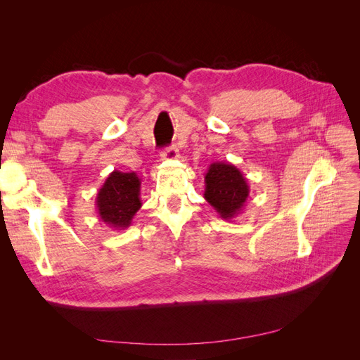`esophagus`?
I'll use <instances>...</instances> for the list:
<instances>
[{"mask_svg": "<svg viewBox=\"0 0 360 360\" xmlns=\"http://www.w3.org/2000/svg\"><path fill=\"white\" fill-rule=\"evenodd\" d=\"M160 158L163 160H176L179 158V150L176 147H168L160 153Z\"/></svg>", "mask_w": 360, "mask_h": 360, "instance_id": "1", "label": "esophagus"}]
</instances>
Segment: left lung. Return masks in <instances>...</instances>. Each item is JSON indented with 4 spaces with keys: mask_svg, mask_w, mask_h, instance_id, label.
<instances>
[{
    "mask_svg": "<svg viewBox=\"0 0 360 360\" xmlns=\"http://www.w3.org/2000/svg\"><path fill=\"white\" fill-rule=\"evenodd\" d=\"M204 198L222 219L231 221L245 209L249 184L233 163L213 162L204 176Z\"/></svg>",
    "mask_w": 360,
    "mask_h": 360,
    "instance_id": "left-lung-1",
    "label": "left lung"
}]
</instances>
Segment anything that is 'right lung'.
<instances>
[{"instance_id":"add662e5","label":"right lung","mask_w":360,"mask_h":360,"mask_svg":"<svg viewBox=\"0 0 360 360\" xmlns=\"http://www.w3.org/2000/svg\"><path fill=\"white\" fill-rule=\"evenodd\" d=\"M139 195L141 179L136 172L112 171L96 197L101 221L114 230H126L143 205Z\"/></svg>"}]
</instances>
